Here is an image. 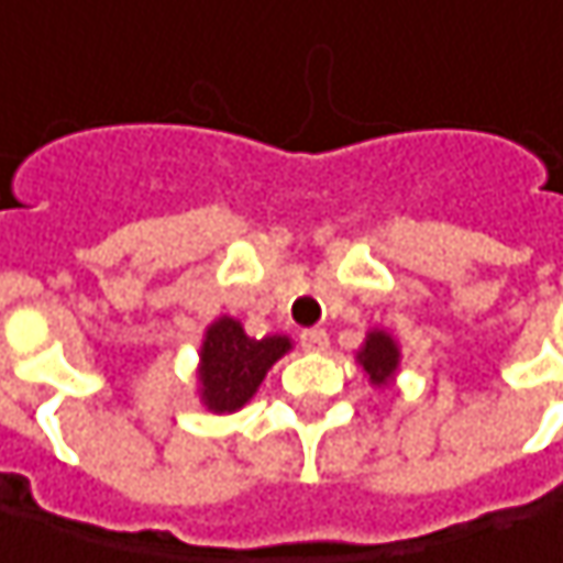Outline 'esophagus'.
<instances>
[{
	"label": "esophagus",
	"instance_id": "34e87169",
	"mask_svg": "<svg viewBox=\"0 0 563 563\" xmlns=\"http://www.w3.org/2000/svg\"><path fill=\"white\" fill-rule=\"evenodd\" d=\"M299 344L306 350H312V353H318V350L328 347V331L324 328H309V331L299 334Z\"/></svg>",
	"mask_w": 563,
	"mask_h": 563
}]
</instances>
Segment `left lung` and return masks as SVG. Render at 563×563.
Returning a JSON list of instances; mask_svg holds the SVG:
<instances>
[{
  "mask_svg": "<svg viewBox=\"0 0 563 563\" xmlns=\"http://www.w3.org/2000/svg\"><path fill=\"white\" fill-rule=\"evenodd\" d=\"M360 363L369 373V382L385 385V382L391 379V373L398 369V347H395V341L385 331H373L366 338V347L360 350Z\"/></svg>",
  "mask_w": 563,
  "mask_h": 563,
  "instance_id": "1",
  "label": "left lung"
}]
</instances>
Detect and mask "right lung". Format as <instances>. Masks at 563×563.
<instances>
[{
    "label": "right lung",
    "mask_w": 563,
    "mask_h": 563,
    "mask_svg": "<svg viewBox=\"0 0 563 563\" xmlns=\"http://www.w3.org/2000/svg\"><path fill=\"white\" fill-rule=\"evenodd\" d=\"M289 350L286 338H264L254 341L242 331L235 318H219L210 324L203 341V401L210 411H235L257 391L267 369Z\"/></svg>",
    "instance_id": "obj_1"
}]
</instances>
